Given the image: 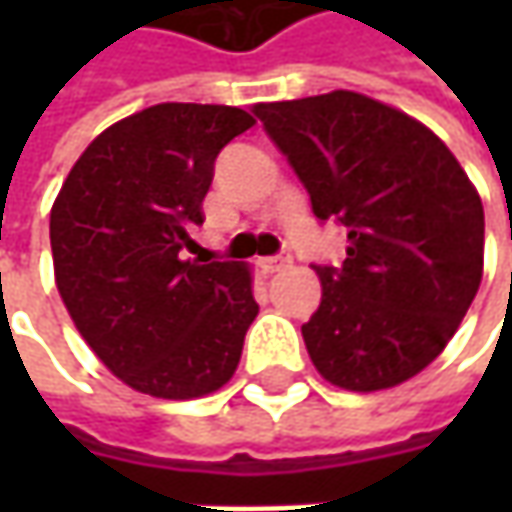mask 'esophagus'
Here are the masks:
<instances>
[{
  "label": "esophagus",
  "instance_id": "esophagus-1",
  "mask_svg": "<svg viewBox=\"0 0 512 512\" xmlns=\"http://www.w3.org/2000/svg\"><path fill=\"white\" fill-rule=\"evenodd\" d=\"M259 267L265 270V273H279V270H285L290 267V256L287 253H279V256H267L259 262Z\"/></svg>",
  "mask_w": 512,
  "mask_h": 512
}]
</instances>
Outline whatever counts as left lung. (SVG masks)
Masks as SVG:
<instances>
[{
	"mask_svg": "<svg viewBox=\"0 0 512 512\" xmlns=\"http://www.w3.org/2000/svg\"><path fill=\"white\" fill-rule=\"evenodd\" d=\"M253 113L313 216L347 227L342 265H313L322 302L302 336L316 370L356 393L407 382L453 339L482 282L476 187L433 130L353 90Z\"/></svg>",
	"mask_w": 512,
	"mask_h": 512,
	"instance_id": "obj_1",
	"label": "left lung"
}]
</instances>
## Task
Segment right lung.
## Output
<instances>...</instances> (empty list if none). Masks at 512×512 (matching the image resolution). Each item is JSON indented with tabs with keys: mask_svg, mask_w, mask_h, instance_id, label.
<instances>
[{
	"mask_svg": "<svg viewBox=\"0 0 512 512\" xmlns=\"http://www.w3.org/2000/svg\"><path fill=\"white\" fill-rule=\"evenodd\" d=\"M256 119L230 105L165 102L99 133L50 210L56 287L113 376L156 399L230 382L259 305L242 262L182 259L213 162Z\"/></svg>",
	"mask_w": 512,
	"mask_h": 512,
	"instance_id": "obj_1",
	"label": "right lung"
}]
</instances>
